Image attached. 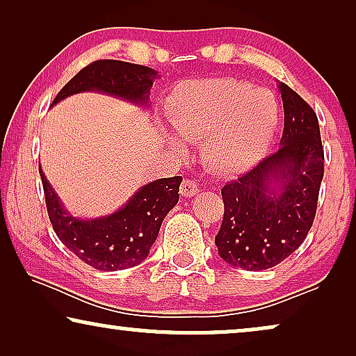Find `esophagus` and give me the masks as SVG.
Returning a JSON list of instances; mask_svg holds the SVG:
<instances>
[{
	"label": "esophagus",
	"instance_id": "34e87169",
	"mask_svg": "<svg viewBox=\"0 0 356 356\" xmlns=\"http://www.w3.org/2000/svg\"><path fill=\"white\" fill-rule=\"evenodd\" d=\"M197 191H199V184L196 183V179H184L181 186H179V193H181V196L184 197L196 196Z\"/></svg>",
	"mask_w": 356,
	"mask_h": 356
}]
</instances>
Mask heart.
Returning a JSON list of instances; mask_svg holds the SVG:
<instances>
[{
    "label": "heart",
    "mask_w": 356,
    "mask_h": 356,
    "mask_svg": "<svg viewBox=\"0 0 356 356\" xmlns=\"http://www.w3.org/2000/svg\"><path fill=\"white\" fill-rule=\"evenodd\" d=\"M279 104L267 89L238 79L191 81L178 87L165 116L186 140H202L207 167L218 175H241L269 150L279 126ZM179 147L177 138H168Z\"/></svg>",
    "instance_id": "1"
}]
</instances>
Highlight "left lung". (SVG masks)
Wrapping results in <instances>:
<instances>
[{"instance_id":"8db88e82","label":"left lung","mask_w":356,"mask_h":356,"mask_svg":"<svg viewBox=\"0 0 356 356\" xmlns=\"http://www.w3.org/2000/svg\"><path fill=\"white\" fill-rule=\"evenodd\" d=\"M284 133L275 154L222 188L218 256L245 270L270 269L300 248L313 225L324 149L318 116L284 82Z\"/></svg>"}]
</instances>
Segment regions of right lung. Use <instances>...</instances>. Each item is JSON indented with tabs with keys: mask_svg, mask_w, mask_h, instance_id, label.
Instances as JSON below:
<instances>
[{
	"mask_svg": "<svg viewBox=\"0 0 356 356\" xmlns=\"http://www.w3.org/2000/svg\"><path fill=\"white\" fill-rule=\"evenodd\" d=\"M159 72L133 63L100 60L81 70L60 90L53 105L81 94L100 92L149 108L150 87ZM47 211L56 236L67 250L99 270H123L149 256L160 225L179 199L181 177L160 178L140 186L120 209L108 216L86 218L67 211L38 165Z\"/></svg>",
	"mask_w": 356,
	"mask_h": 356,
	"instance_id": "right-lung-1",
	"label": "right lung"
}]
</instances>
